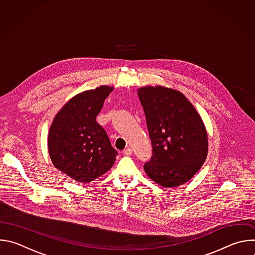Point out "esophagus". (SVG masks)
Returning <instances> with one entry per match:
<instances>
[{"label":"esophagus","instance_id":"obj_1","mask_svg":"<svg viewBox=\"0 0 255 255\" xmlns=\"http://www.w3.org/2000/svg\"><path fill=\"white\" fill-rule=\"evenodd\" d=\"M123 153L125 154V155H131V153H132V149L131 148H126V149H124L123 150Z\"/></svg>","mask_w":255,"mask_h":255}]
</instances>
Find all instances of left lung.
Wrapping results in <instances>:
<instances>
[{
  "instance_id": "8db88e82",
  "label": "left lung",
  "mask_w": 255,
  "mask_h": 255,
  "mask_svg": "<svg viewBox=\"0 0 255 255\" xmlns=\"http://www.w3.org/2000/svg\"><path fill=\"white\" fill-rule=\"evenodd\" d=\"M138 97L146 117L152 156L146 174L165 188L181 186L202 167L208 153L204 123L189 100L177 91L145 87Z\"/></svg>"
}]
</instances>
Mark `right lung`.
Returning <instances> with one entry per match:
<instances>
[{
  "label": "right lung",
  "instance_id": "add662e5",
  "mask_svg": "<svg viewBox=\"0 0 255 255\" xmlns=\"http://www.w3.org/2000/svg\"><path fill=\"white\" fill-rule=\"evenodd\" d=\"M112 87L101 86L70 99L49 130L48 151L53 165L79 183H90L110 169L118 154L106 131L96 122Z\"/></svg>",
  "mask_w": 255,
  "mask_h": 255
}]
</instances>
